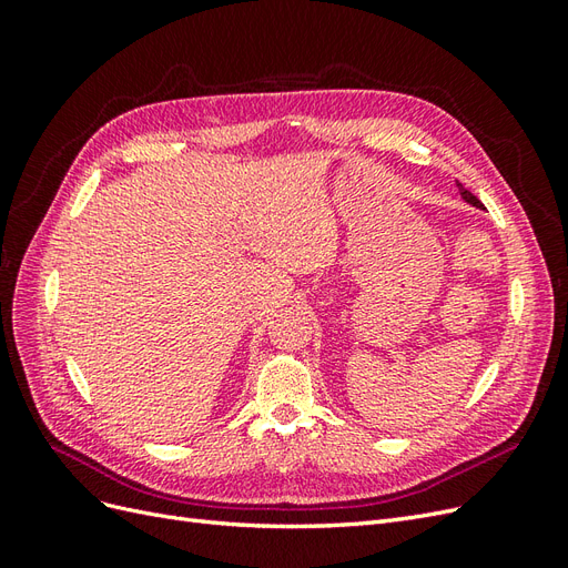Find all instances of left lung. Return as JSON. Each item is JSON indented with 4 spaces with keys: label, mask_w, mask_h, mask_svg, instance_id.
Listing matches in <instances>:
<instances>
[{
    "label": "left lung",
    "mask_w": 568,
    "mask_h": 568,
    "mask_svg": "<svg viewBox=\"0 0 568 568\" xmlns=\"http://www.w3.org/2000/svg\"><path fill=\"white\" fill-rule=\"evenodd\" d=\"M457 186H459V192H462V196H464V201H469L471 205H476V209H484V205H480V201L471 194V192H467V189H464L459 182H457Z\"/></svg>",
    "instance_id": "obj_1"
}]
</instances>
